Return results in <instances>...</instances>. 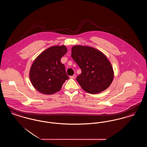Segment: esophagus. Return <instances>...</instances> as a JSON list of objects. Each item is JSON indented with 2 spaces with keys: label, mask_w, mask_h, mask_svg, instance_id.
Segmentation results:
<instances>
[{
  "label": "esophagus",
  "mask_w": 147,
  "mask_h": 147,
  "mask_svg": "<svg viewBox=\"0 0 147 147\" xmlns=\"http://www.w3.org/2000/svg\"><path fill=\"white\" fill-rule=\"evenodd\" d=\"M76 77V75H73V76H70V78H71V79H75Z\"/></svg>",
  "instance_id": "1"
}]
</instances>
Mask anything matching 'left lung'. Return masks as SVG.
I'll use <instances>...</instances> for the list:
<instances>
[{"label": "left lung", "instance_id": "1", "mask_svg": "<svg viewBox=\"0 0 147 147\" xmlns=\"http://www.w3.org/2000/svg\"><path fill=\"white\" fill-rule=\"evenodd\" d=\"M71 56L82 70L77 80L84 91L95 94L104 91L111 85L113 68L101 52L91 47L78 45L71 48Z\"/></svg>", "mask_w": 147, "mask_h": 147}]
</instances>
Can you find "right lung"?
Wrapping results in <instances>:
<instances>
[{
    "instance_id": "obj_1",
    "label": "right lung",
    "mask_w": 147,
    "mask_h": 147,
    "mask_svg": "<svg viewBox=\"0 0 147 147\" xmlns=\"http://www.w3.org/2000/svg\"><path fill=\"white\" fill-rule=\"evenodd\" d=\"M67 52L65 46H55L46 49L35 59L30 70V79L37 90L51 95L61 90L69 79L61 62Z\"/></svg>"
}]
</instances>
